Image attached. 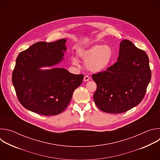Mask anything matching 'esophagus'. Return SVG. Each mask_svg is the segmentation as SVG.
<instances>
[{
	"mask_svg": "<svg viewBox=\"0 0 160 160\" xmlns=\"http://www.w3.org/2000/svg\"><path fill=\"white\" fill-rule=\"evenodd\" d=\"M89 80H90V78L88 76H87V75H85L84 77V78H83V81L84 82H88Z\"/></svg>",
	"mask_w": 160,
	"mask_h": 160,
	"instance_id": "1",
	"label": "esophagus"
}]
</instances>
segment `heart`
Returning a JSON list of instances; mask_svg holds the SVG:
<instances>
[{"instance_id":"b5f03b06","label":"heart","mask_w":160,"mask_h":160,"mask_svg":"<svg viewBox=\"0 0 160 160\" xmlns=\"http://www.w3.org/2000/svg\"><path fill=\"white\" fill-rule=\"evenodd\" d=\"M78 56L85 62L87 70L91 73H99L106 71L111 65L114 53L112 48L107 45H92L78 51ZM73 64L78 65V60L73 58Z\"/></svg>"}]
</instances>
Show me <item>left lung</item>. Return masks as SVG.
I'll return each mask as SVG.
<instances>
[{
    "label": "left lung",
    "mask_w": 160,
    "mask_h": 160,
    "mask_svg": "<svg viewBox=\"0 0 160 160\" xmlns=\"http://www.w3.org/2000/svg\"><path fill=\"white\" fill-rule=\"evenodd\" d=\"M151 78L147 54L131 41L123 40L117 62L106 71L92 75L97 84L95 104L108 113L125 112L142 101Z\"/></svg>",
    "instance_id": "1"
}]
</instances>
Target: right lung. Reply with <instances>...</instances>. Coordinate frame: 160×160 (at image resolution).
Listing matches in <instances>:
<instances>
[{"label":"right lung","mask_w":160,"mask_h":160,"mask_svg":"<svg viewBox=\"0 0 160 160\" xmlns=\"http://www.w3.org/2000/svg\"><path fill=\"white\" fill-rule=\"evenodd\" d=\"M66 40L38 42L17 57L12 81L19 102L26 109L44 116L56 115L69 104L74 90L83 79L64 68L52 67L64 59Z\"/></svg>","instance_id":"obj_1"}]
</instances>
